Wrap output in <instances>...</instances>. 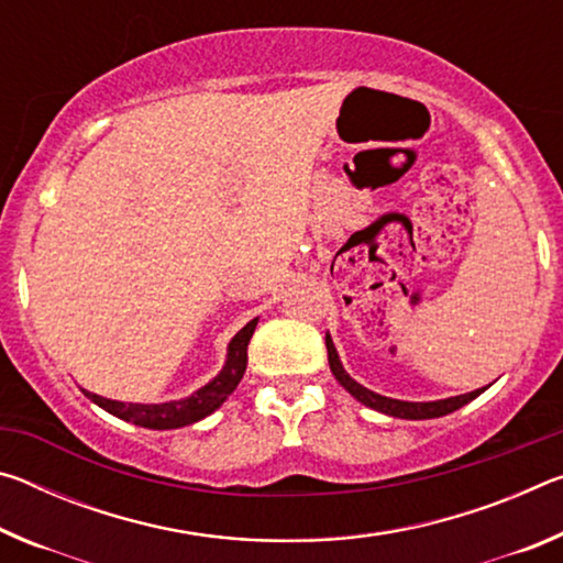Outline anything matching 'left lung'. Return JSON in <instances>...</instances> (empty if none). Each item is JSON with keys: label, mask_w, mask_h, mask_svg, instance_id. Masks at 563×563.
I'll return each instance as SVG.
<instances>
[{"label": "left lung", "mask_w": 563, "mask_h": 563, "mask_svg": "<svg viewBox=\"0 0 563 563\" xmlns=\"http://www.w3.org/2000/svg\"><path fill=\"white\" fill-rule=\"evenodd\" d=\"M325 345H328V362H330V369L332 375H335L338 383L347 389V393L360 399L362 405L377 409V412H385L389 417H399V419H432V417H442V415H450L454 409L464 407L466 402H472L474 397H479L484 389H474V393H466L460 397H446V399H437V402H402V399H393V397H383L373 393V389L362 387L360 383H355L347 373L345 367H342V362L338 357V350L332 345L330 335H325Z\"/></svg>", "instance_id": "left-lung-1"}]
</instances>
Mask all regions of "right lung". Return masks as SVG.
<instances>
[{"instance_id": "right-lung-1", "label": "right lung", "mask_w": 563, "mask_h": 563, "mask_svg": "<svg viewBox=\"0 0 563 563\" xmlns=\"http://www.w3.org/2000/svg\"><path fill=\"white\" fill-rule=\"evenodd\" d=\"M255 325H258V318L247 322V325L238 332L228 345V360L221 369V375L213 377L206 387L198 389L186 399H176V402H164V405H131V402H117V399L99 397L93 393H87L91 402H97L101 409H107L113 417L126 419L139 427H148V430H176V427L194 424L198 419H203L213 412V409L221 407L228 395L233 393L238 383L243 379L245 365H247V342H251Z\"/></svg>"}]
</instances>
